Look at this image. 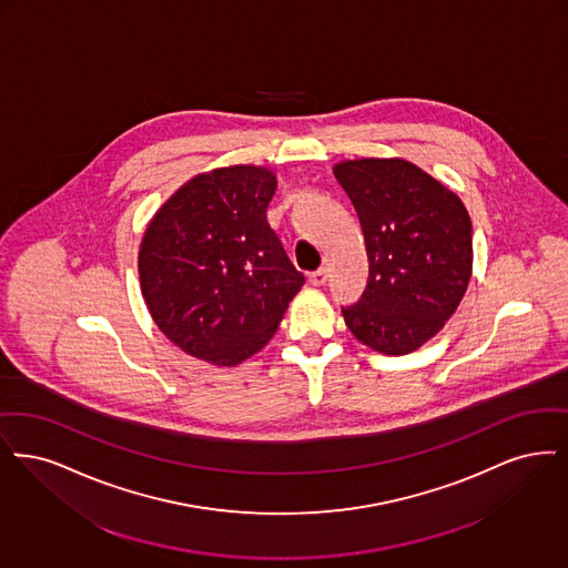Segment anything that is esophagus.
<instances>
[{
	"instance_id": "obj_1",
	"label": "esophagus",
	"mask_w": 568,
	"mask_h": 568,
	"mask_svg": "<svg viewBox=\"0 0 568 568\" xmlns=\"http://www.w3.org/2000/svg\"><path fill=\"white\" fill-rule=\"evenodd\" d=\"M326 280H328V270H324V267H321L318 272L310 273V284L312 286H322V284H326Z\"/></svg>"
}]
</instances>
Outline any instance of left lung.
<instances>
[{
    "mask_svg": "<svg viewBox=\"0 0 568 568\" xmlns=\"http://www.w3.org/2000/svg\"><path fill=\"white\" fill-rule=\"evenodd\" d=\"M363 226L369 282L342 307L365 346L403 356L433 339L458 310L473 273L465 203L405 159H352L333 168Z\"/></svg>",
    "mask_w": 568,
    "mask_h": 568,
    "instance_id": "obj_1",
    "label": "left lung"
}]
</instances>
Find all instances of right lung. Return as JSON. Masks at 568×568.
Returning a JSON list of instances; mask_svg holds the SVG:
<instances>
[{
    "mask_svg": "<svg viewBox=\"0 0 568 568\" xmlns=\"http://www.w3.org/2000/svg\"><path fill=\"white\" fill-rule=\"evenodd\" d=\"M277 178L261 165L197 173L149 222L140 288L182 352L235 367L270 344L305 284L267 222Z\"/></svg>",
    "mask_w": 568,
    "mask_h": 568,
    "instance_id": "add662e5",
    "label": "right lung"
}]
</instances>
